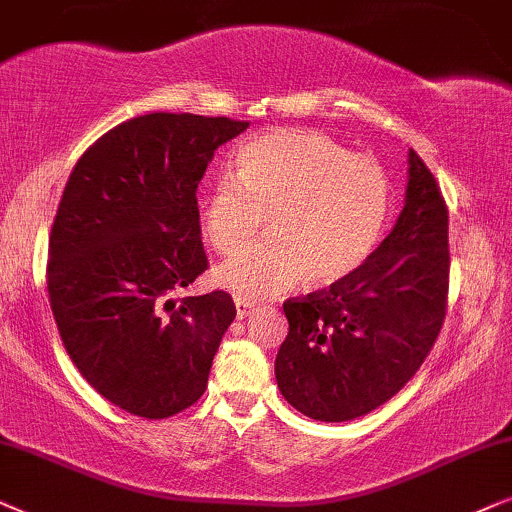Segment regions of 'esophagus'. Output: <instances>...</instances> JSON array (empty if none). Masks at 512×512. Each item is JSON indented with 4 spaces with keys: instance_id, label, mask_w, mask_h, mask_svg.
<instances>
[{
    "instance_id": "34e87169",
    "label": "esophagus",
    "mask_w": 512,
    "mask_h": 512,
    "mask_svg": "<svg viewBox=\"0 0 512 512\" xmlns=\"http://www.w3.org/2000/svg\"><path fill=\"white\" fill-rule=\"evenodd\" d=\"M234 302H236V316L241 318V320H243V318H248L250 313L255 311V304L248 302V299H243V297H236Z\"/></svg>"
}]
</instances>
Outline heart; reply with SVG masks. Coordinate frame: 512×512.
<instances>
[{"label":"heart","mask_w":512,"mask_h":512,"mask_svg":"<svg viewBox=\"0 0 512 512\" xmlns=\"http://www.w3.org/2000/svg\"><path fill=\"white\" fill-rule=\"evenodd\" d=\"M391 208L384 168L337 140L304 128L257 135L238 149L234 173L220 175L201 201L210 248L234 255L215 269L222 288L245 299L276 295L299 278L327 285L367 260Z\"/></svg>","instance_id":"obj_1"}]
</instances>
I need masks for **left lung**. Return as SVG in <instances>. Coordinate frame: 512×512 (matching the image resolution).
I'll return each mask as SVG.
<instances>
[{"instance_id":"left-lung-1","label":"left lung","mask_w":512,"mask_h":512,"mask_svg":"<svg viewBox=\"0 0 512 512\" xmlns=\"http://www.w3.org/2000/svg\"><path fill=\"white\" fill-rule=\"evenodd\" d=\"M405 208L377 250L330 288L283 304L290 330L276 381L297 412L351 421L410 381L447 311V206L417 152L407 154Z\"/></svg>"}]
</instances>
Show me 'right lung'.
Segmentation results:
<instances>
[{
	"label": "right lung",
	"instance_id": "right-lung-1",
	"mask_svg": "<svg viewBox=\"0 0 512 512\" xmlns=\"http://www.w3.org/2000/svg\"><path fill=\"white\" fill-rule=\"evenodd\" d=\"M250 124L154 112L81 154L49 238L46 288L88 384L145 419L192 407L236 318L227 292L175 297L208 269L196 189L215 149Z\"/></svg>",
	"mask_w": 512,
	"mask_h": 512
}]
</instances>
